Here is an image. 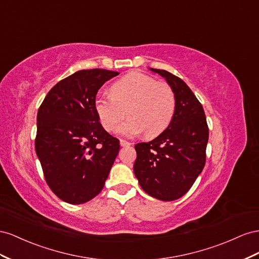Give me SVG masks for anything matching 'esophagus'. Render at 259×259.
<instances>
[{
	"label": "esophagus",
	"mask_w": 259,
	"mask_h": 259,
	"mask_svg": "<svg viewBox=\"0 0 259 259\" xmlns=\"http://www.w3.org/2000/svg\"><path fill=\"white\" fill-rule=\"evenodd\" d=\"M120 145L123 146V147H127V146H130L131 143L128 142V141H125V140H120Z\"/></svg>",
	"instance_id": "34e87169"
}]
</instances>
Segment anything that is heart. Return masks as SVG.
Wrapping results in <instances>:
<instances>
[{
	"label": "heart",
	"instance_id": "1",
	"mask_svg": "<svg viewBox=\"0 0 259 259\" xmlns=\"http://www.w3.org/2000/svg\"><path fill=\"white\" fill-rule=\"evenodd\" d=\"M94 108L106 131H114L125 116L118 132L124 137H136L145 131L155 137L171 122L176 110V97L166 83L143 72H131L110 88V93H101L94 101Z\"/></svg>",
	"mask_w": 259,
	"mask_h": 259
}]
</instances>
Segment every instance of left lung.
I'll list each match as a JSON object with an SVG mask.
<instances>
[{
    "label": "left lung",
    "instance_id": "8db88e82",
    "mask_svg": "<svg viewBox=\"0 0 259 259\" xmlns=\"http://www.w3.org/2000/svg\"><path fill=\"white\" fill-rule=\"evenodd\" d=\"M164 77L176 97V110L167 129L150 142L136 144L134 171L141 188L160 201L183 196L206 161L208 125L201 103L183 80L151 68Z\"/></svg>",
    "mask_w": 259,
    "mask_h": 259
}]
</instances>
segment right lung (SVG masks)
Segmentation results:
<instances>
[{
	"instance_id": "add662e5",
	"label": "right lung",
	"mask_w": 259,
	"mask_h": 259,
	"mask_svg": "<svg viewBox=\"0 0 259 259\" xmlns=\"http://www.w3.org/2000/svg\"><path fill=\"white\" fill-rule=\"evenodd\" d=\"M117 75L79 70L52 88L38 110L35 153L48 186L66 203L97 196L119 152V140L102 127L94 108L100 88Z\"/></svg>"
}]
</instances>
